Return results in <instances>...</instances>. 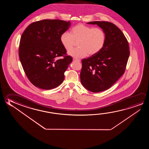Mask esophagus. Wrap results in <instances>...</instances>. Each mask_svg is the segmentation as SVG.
Here are the masks:
<instances>
[{
    "label": "esophagus",
    "mask_w": 149,
    "mask_h": 149,
    "mask_svg": "<svg viewBox=\"0 0 149 149\" xmlns=\"http://www.w3.org/2000/svg\"><path fill=\"white\" fill-rule=\"evenodd\" d=\"M73 60L74 61H77V62H80V61H81V60H80L79 59H76V58H73Z\"/></svg>",
    "instance_id": "obj_1"
}]
</instances>
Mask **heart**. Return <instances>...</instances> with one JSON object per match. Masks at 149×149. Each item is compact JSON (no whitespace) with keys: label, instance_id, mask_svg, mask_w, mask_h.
<instances>
[{"label":"heart","instance_id":"heart-1","mask_svg":"<svg viewBox=\"0 0 149 149\" xmlns=\"http://www.w3.org/2000/svg\"><path fill=\"white\" fill-rule=\"evenodd\" d=\"M60 40L67 51L72 47L75 41H78L79 47L68 51V54L76 58H81L99 52L105 45L106 34L101 28L78 24L72 28L70 34L66 32L61 34Z\"/></svg>","mask_w":149,"mask_h":149}]
</instances>
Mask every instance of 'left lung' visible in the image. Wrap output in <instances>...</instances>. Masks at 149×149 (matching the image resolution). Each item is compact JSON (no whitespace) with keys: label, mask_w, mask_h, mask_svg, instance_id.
Segmentation results:
<instances>
[{"label":"left lung","mask_w":149,"mask_h":149,"mask_svg":"<svg viewBox=\"0 0 149 149\" xmlns=\"http://www.w3.org/2000/svg\"><path fill=\"white\" fill-rule=\"evenodd\" d=\"M105 32L106 41L95 55L82 60L80 77L83 86L93 93L107 90L124 73L129 58V47L120 29L111 22L93 21Z\"/></svg>","instance_id":"8db88e82"}]
</instances>
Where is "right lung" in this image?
<instances>
[{"mask_svg": "<svg viewBox=\"0 0 149 149\" xmlns=\"http://www.w3.org/2000/svg\"><path fill=\"white\" fill-rule=\"evenodd\" d=\"M70 26V21L46 19L32 23L22 34L20 61L27 78L37 87L49 90L63 82L73 59L66 55L60 37ZM62 56L64 58L59 59Z\"/></svg>", "mask_w": 149, "mask_h": 149, "instance_id": "add662e5", "label": "right lung"}]
</instances>
